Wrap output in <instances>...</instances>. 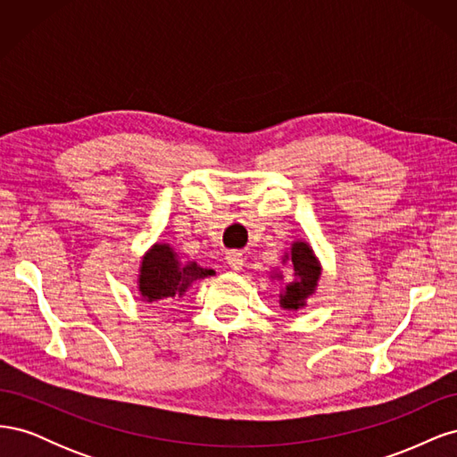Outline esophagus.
<instances>
[{
	"mask_svg": "<svg viewBox=\"0 0 457 457\" xmlns=\"http://www.w3.org/2000/svg\"><path fill=\"white\" fill-rule=\"evenodd\" d=\"M227 262H228V267H230L232 270H242V267H244V257H242V253H238V252H230V253L227 255Z\"/></svg>",
	"mask_w": 457,
	"mask_h": 457,
	"instance_id": "obj_1",
	"label": "esophagus"
}]
</instances>
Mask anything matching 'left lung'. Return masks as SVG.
<instances>
[{
  "mask_svg": "<svg viewBox=\"0 0 457 457\" xmlns=\"http://www.w3.org/2000/svg\"><path fill=\"white\" fill-rule=\"evenodd\" d=\"M282 262H289L294 270V280L287 282L280 294V307L286 311H299L307 307V299L316 292L318 280H320L322 267L314 255L312 247L305 240H295L284 253ZM274 278H284L282 272L274 274Z\"/></svg>",
  "mask_w": 457,
  "mask_h": 457,
  "instance_id": "1",
  "label": "left lung"
}]
</instances>
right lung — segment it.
I'll use <instances>...</instances> for the list:
<instances>
[{
    "mask_svg": "<svg viewBox=\"0 0 457 457\" xmlns=\"http://www.w3.org/2000/svg\"><path fill=\"white\" fill-rule=\"evenodd\" d=\"M213 274L212 269L200 267L196 261L183 262L170 244L156 242L143 255L137 287L146 303L165 301L183 297L196 280H204Z\"/></svg>",
    "mask_w": 457,
    "mask_h": 457,
    "instance_id": "right-lung-1",
    "label": "right lung"
}]
</instances>
